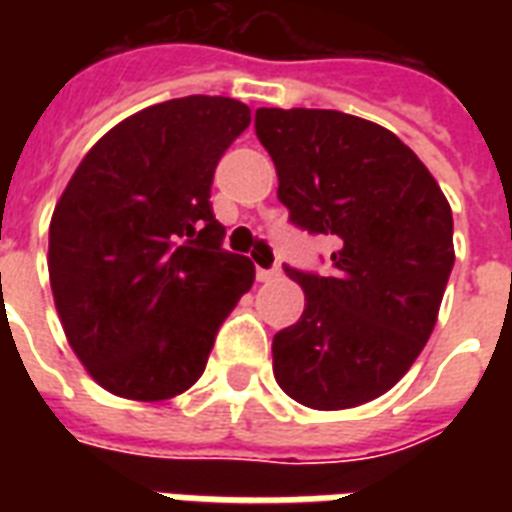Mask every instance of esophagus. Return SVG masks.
Listing matches in <instances>:
<instances>
[{
  "label": "esophagus",
  "mask_w": 512,
  "mask_h": 512,
  "mask_svg": "<svg viewBox=\"0 0 512 512\" xmlns=\"http://www.w3.org/2000/svg\"><path fill=\"white\" fill-rule=\"evenodd\" d=\"M279 268H257V281H276Z\"/></svg>",
  "instance_id": "esophagus-1"
}]
</instances>
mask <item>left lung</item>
<instances>
[{
  "label": "left lung",
  "instance_id": "8db88e82",
  "mask_svg": "<svg viewBox=\"0 0 512 512\" xmlns=\"http://www.w3.org/2000/svg\"><path fill=\"white\" fill-rule=\"evenodd\" d=\"M279 201L332 239L329 276L287 268L305 292L273 337V377L297 404L335 412L388 393L436 327L454 265L452 207L412 148L327 108H257Z\"/></svg>",
  "mask_w": 512,
  "mask_h": 512
}]
</instances>
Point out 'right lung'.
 <instances>
[{"instance_id":"add662e5","label":"right lung","mask_w":512,"mask_h":512,"mask_svg":"<svg viewBox=\"0 0 512 512\" xmlns=\"http://www.w3.org/2000/svg\"><path fill=\"white\" fill-rule=\"evenodd\" d=\"M252 116L233 98L148 106L87 151L50 220V287L90 377L164 401L199 380L255 265L223 249L209 188Z\"/></svg>"}]
</instances>
